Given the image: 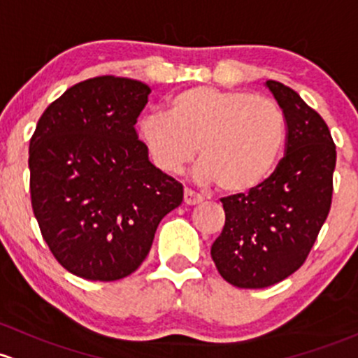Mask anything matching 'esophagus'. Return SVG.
<instances>
[{
  "instance_id": "esophagus-1",
  "label": "esophagus",
  "mask_w": 358,
  "mask_h": 358,
  "mask_svg": "<svg viewBox=\"0 0 358 358\" xmlns=\"http://www.w3.org/2000/svg\"><path fill=\"white\" fill-rule=\"evenodd\" d=\"M201 201H203V196L198 193H194V191L191 189H184V203L186 205H200Z\"/></svg>"
}]
</instances>
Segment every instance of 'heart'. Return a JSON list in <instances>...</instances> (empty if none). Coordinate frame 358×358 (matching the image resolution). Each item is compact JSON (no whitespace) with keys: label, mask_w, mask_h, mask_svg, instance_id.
I'll use <instances>...</instances> for the list:
<instances>
[{"label":"heart","mask_w":358,"mask_h":358,"mask_svg":"<svg viewBox=\"0 0 358 358\" xmlns=\"http://www.w3.org/2000/svg\"><path fill=\"white\" fill-rule=\"evenodd\" d=\"M139 138L158 169L179 174L200 148L198 178L231 194H245L265 182L286 143L281 106L248 91L196 86L174 94L167 115L146 113Z\"/></svg>","instance_id":"1"}]
</instances>
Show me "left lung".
<instances>
[{
    "label": "left lung",
    "mask_w": 358,
    "mask_h": 358,
    "mask_svg": "<svg viewBox=\"0 0 358 358\" xmlns=\"http://www.w3.org/2000/svg\"><path fill=\"white\" fill-rule=\"evenodd\" d=\"M265 86L285 113L286 155L260 187L220 200L226 224L210 250L219 274L250 289L282 281L307 260L329 213L336 167L322 117L285 84Z\"/></svg>",
    "instance_id": "1"
}]
</instances>
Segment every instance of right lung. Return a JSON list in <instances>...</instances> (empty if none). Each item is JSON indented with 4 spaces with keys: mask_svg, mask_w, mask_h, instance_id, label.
<instances>
[{
    "mask_svg": "<svg viewBox=\"0 0 358 358\" xmlns=\"http://www.w3.org/2000/svg\"><path fill=\"white\" fill-rule=\"evenodd\" d=\"M141 80L103 76L69 87L29 145L32 210L55 259L90 281H117L148 255L182 184L150 162L134 124L148 103Z\"/></svg>",
    "mask_w": 358,
    "mask_h": 358,
    "instance_id": "add662e5",
    "label": "right lung"
}]
</instances>
